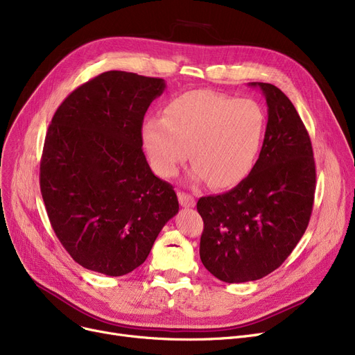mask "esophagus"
Listing matches in <instances>:
<instances>
[{"label":"esophagus","mask_w":355,"mask_h":355,"mask_svg":"<svg viewBox=\"0 0 355 355\" xmlns=\"http://www.w3.org/2000/svg\"><path fill=\"white\" fill-rule=\"evenodd\" d=\"M178 201L182 207H194L196 206V198L191 194L187 193H178Z\"/></svg>","instance_id":"esophagus-1"}]
</instances>
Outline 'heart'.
<instances>
[{"mask_svg": "<svg viewBox=\"0 0 355 355\" xmlns=\"http://www.w3.org/2000/svg\"><path fill=\"white\" fill-rule=\"evenodd\" d=\"M266 110L253 99H234L213 90L182 93L164 116L146 118L141 128L144 151L153 170L173 177L190 155L191 178L214 187L243 181L262 151Z\"/></svg>", "mask_w": 355, "mask_h": 355, "instance_id": "heart-1", "label": "heart"}]
</instances>
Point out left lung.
Listing matches in <instances>:
<instances>
[{"label": "left lung", "mask_w": 355, "mask_h": 355, "mask_svg": "<svg viewBox=\"0 0 355 355\" xmlns=\"http://www.w3.org/2000/svg\"><path fill=\"white\" fill-rule=\"evenodd\" d=\"M249 86L262 90L268 105L262 151L234 189L197 202L200 259L227 284L257 281L285 262L308 227L315 194L312 145L295 106L270 83Z\"/></svg>", "instance_id": "8db88e82"}]
</instances>
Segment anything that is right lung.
<instances>
[{
	"label": "right lung",
	"mask_w": 355,
	"mask_h": 355,
	"mask_svg": "<svg viewBox=\"0 0 355 355\" xmlns=\"http://www.w3.org/2000/svg\"><path fill=\"white\" fill-rule=\"evenodd\" d=\"M164 79L110 70L55 110L40 164L51 227L74 262L107 276L141 266L178 213L171 184L149 168L141 128Z\"/></svg>",
	"instance_id": "1"
}]
</instances>
